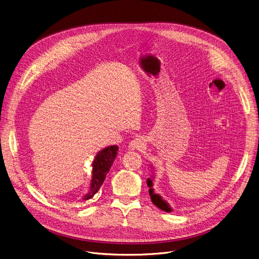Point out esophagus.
Returning a JSON list of instances; mask_svg holds the SVG:
<instances>
[{
	"label": "esophagus",
	"instance_id": "1",
	"mask_svg": "<svg viewBox=\"0 0 259 259\" xmlns=\"http://www.w3.org/2000/svg\"><path fill=\"white\" fill-rule=\"evenodd\" d=\"M144 144H145V141L143 138L141 137H138V138H135L133 139L130 143H129V149L131 150H141L143 147H144Z\"/></svg>",
	"mask_w": 259,
	"mask_h": 259
}]
</instances>
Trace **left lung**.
I'll list each match as a JSON object with an SVG mask.
<instances>
[{
  "instance_id": "left-lung-1",
  "label": "left lung",
  "mask_w": 259,
  "mask_h": 259,
  "mask_svg": "<svg viewBox=\"0 0 259 259\" xmlns=\"http://www.w3.org/2000/svg\"><path fill=\"white\" fill-rule=\"evenodd\" d=\"M150 166H151L150 168L152 169V174H151L150 177L147 178L146 183H147V186L149 187V195L151 197V200H152L153 204H155L156 206L158 207L159 209H161L165 212H172L173 209L168 204V202L166 200H164L160 194H157L154 191L153 180L155 178V173H154V167L151 164H150Z\"/></svg>"
}]
</instances>
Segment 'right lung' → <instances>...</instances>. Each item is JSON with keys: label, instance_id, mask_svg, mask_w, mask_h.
<instances>
[{"label": "right lung", "instance_id": "obj_1", "mask_svg": "<svg viewBox=\"0 0 259 259\" xmlns=\"http://www.w3.org/2000/svg\"><path fill=\"white\" fill-rule=\"evenodd\" d=\"M117 145H112L100 150L92 162V177L90 181V187L88 192L80 199V201L91 199L100 189L109 172L113 162L117 156Z\"/></svg>", "mask_w": 259, "mask_h": 259}]
</instances>
